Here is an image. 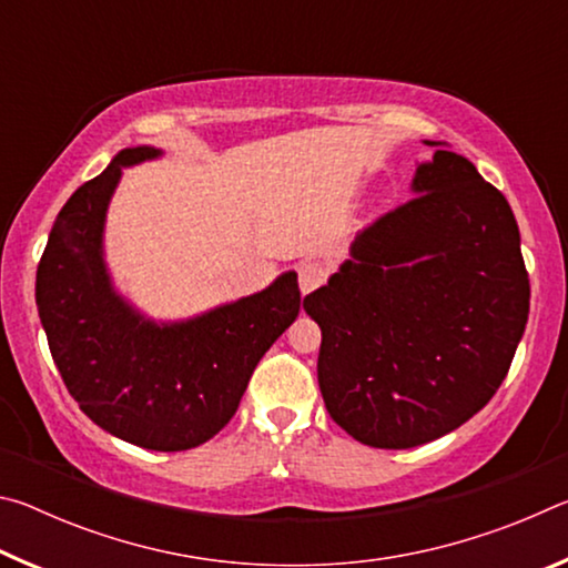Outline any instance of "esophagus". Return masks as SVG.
<instances>
[{"label":"esophagus","instance_id":"1","mask_svg":"<svg viewBox=\"0 0 568 568\" xmlns=\"http://www.w3.org/2000/svg\"><path fill=\"white\" fill-rule=\"evenodd\" d=\"M328 277V267L318 261H305L297 265V285H301V293L307 295L313 293L315 287H321Z\"/></svg>","mask_w":568,"mask_h":568}]
</instances>
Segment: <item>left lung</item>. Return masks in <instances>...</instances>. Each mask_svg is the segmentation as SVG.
<instances>
[{"mask_svg":"<svg viewBox=\"0 0 568 568\" xmlns=\"http://www.w3.org/2000/svg\"><path fill=\"white\" fill-rule=\"evenodd\" d=\"M426 145L416 197L358 233L351 261L303 301L323 333L325 408L373 448L428 444L476 416L528 321L511 205L474 162Z\"/></svg>","mask_w":568,"mask_h":568,"instance_id":"left-lung-1","label":"left lung"}]
</instances>
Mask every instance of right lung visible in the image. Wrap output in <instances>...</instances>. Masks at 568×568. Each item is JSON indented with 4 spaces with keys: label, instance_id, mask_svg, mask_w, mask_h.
I'll return each instance as SVG.
<instances>
[{
    "label": "right lung",
    "instance_id": "right-lung-1",
    "mask_svg": "<svg viewBox=\"0 0 568 568\" xmlns=\"http://www.w3.org/2000/svg\"><path fill=\"white\" fill-rule=\"evenodd\" d=\"M162 152L120 150L67 200L37 267V307L70 396L128 444L187 450L235 416L255 365L301 311L293 271L265 291L178 323H155L114 291L104 217L124 168Z\"/></svg>",
    "mask_w": 568,
    "mask_h": 568
}]
</instances>
